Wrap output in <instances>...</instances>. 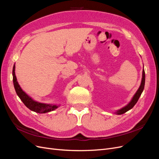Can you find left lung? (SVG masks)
Returning a JSON list of instances; mask_svg holds the SVG:
<instances>
[{
	"label": "left lung",
	"mask_w": 159,
	"mask_h": 159,
	"mask_svg": "<svg viewBox=\"0 0 159 159\" xmlns=\"http://www.w3.org/2000/svg\"><path fill=\"white\" fill-rule=\"evenodd\" d=\"M145 70H143V76H142V80H141V83L140 85V87L138 89V90L137 91V92L135 93V94L134 95V96L133 97L132 99L131 102H130L126 106H125L124 107L121 108V109L117 110L115 113H117V115H121L125 113H126L127 111L130 110L131 109H132L134 105L137 103V102H138V100L140 98V96L143 92V91L144 89V87H145Z\"/></svg>",
	"instance_id": "left-lung-1"
}]
</instances>
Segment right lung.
Masks as SVG:
<instances>
[{
  "label": "right lung",
  "mask_w": 159,
  "mask_h": 159,
  "mask_svg": "<svg viewBox=\"0 0 159 159\" xmlns=\"http://www.w3.org/2000/svg\"><path fill=\"white\" fill-rule=\"evenodd\" d=\"M12 76L14 87V89H15L18 96L19 98L21 99L23 103L25 104L28 109L32 111H34L38 113H45L52 111H54L60 106V105H57L39 103L34 100L32 98L30 97V96H28L25 91L21 89L20 85L18 83L16 77L15 75V66L14 65L13 66L12 70Z\"/></svg>",
  "instance_id": "1"
}]
</instances>
